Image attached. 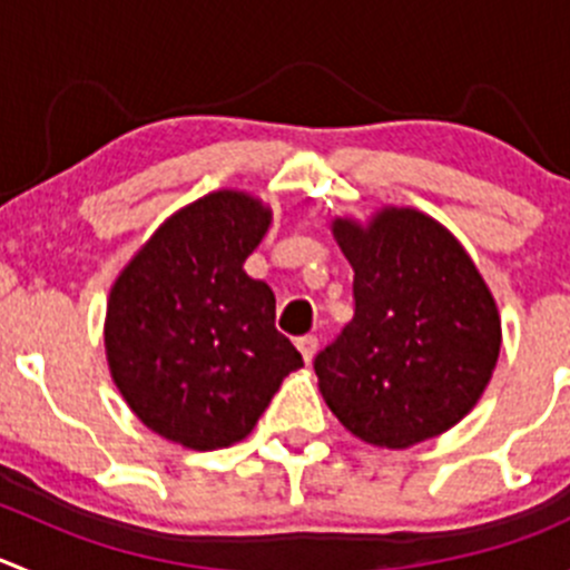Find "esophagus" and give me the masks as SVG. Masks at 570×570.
<instances>
[{
    "mask_svg": "<svg viewBox=\"0 0 570 570\" xmlns=\"http://www.w3.org/2000/svg\"><path fill=\"white\" fill-rule=\"evenodd\" d=\"M295 345H297V351L303 353V358H306V362H312L314 351H317V336H314V334H303V336H297Z\"/></svg>",
    "mask_w": 570,
    "mask_h": 570,
    "instance_id": "obj_1",
    "label": "esophagus"
}]
</instances>
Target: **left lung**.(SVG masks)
I'll list each match as a JSON object with an SVG mask.
<instances>
[{"mask_svg": "<svg viewBox=\"0 0 570 570\" xmlns=\"http://www.w3.org/2000/svg\"><path fill=\"white\" fill-rule=\"evenodd\" d=\"M334 236L353 267V320L314 356L325 403L364 443L438 438L493 375V295L460 242L412 208H386L370 228L336 219Z\"/></svg>", "mask_w": 570, "mask_h": 570, "instance_id": "1", "label": "left lung"}]
</instances>
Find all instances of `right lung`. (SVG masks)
I'll return each mask as SVG.
<instances>
[{
  "instance_id": "right-lung-1",
  "label": "right lung",
  "mask_w": 570,
  "mask_h": 570,
  "mask_svg": "<svg viewBox=\"0 0 570 570\" xmlns=\"http://www.w3.org/2000/svg\"><path fill=\"white\" fill-rule=\"evenodd\" d=\"M269 212L214 191L156 230L116 281L105 347L138 420L195 451L253 432L303 356L275 328V295L245 273Z\"/></svg>"
}]
</instances>
